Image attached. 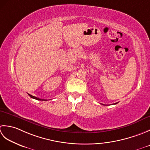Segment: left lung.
<instances>
[{
    "label": "left lung",
    "instance_id": "8db88e82",
    "mask_svg": "<svg viewBox=\"0 0 150 150\" xmlns=\"http://www.w3.org/2000/svg\"><path fill=\"white\" fill-rule=\"evenodd\" d=\"M115 104H117V103H115Z\"/></svg>",
    "mask_w": 150,
    "mask_h": 150
}]
</instances>
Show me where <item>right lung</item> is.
<instances>
[{"label": "right lung", "instance_id": "1", "mask_svg": "<svg viewBox=\"0 0 150 150\" xmlns=\"http://www.w3.org/2000/svg\"><path fill=\"white\" fill-rule=\"evenodd\" d=\"M28 95L32 98H33V99H35V100H44V101H46L47 100H43V99H41V98H37V97H35V96H32V95H31V94H28Z\"/></svg>", "mask_w": 150, "mask_h": 150}]
</instances>
